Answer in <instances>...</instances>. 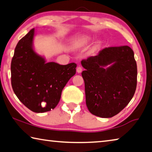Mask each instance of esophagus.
<instances>
[{
  "instance_id": "34e87169",
  "label": "esophagus",
  "mask_w": 152,
  "mask_h": 152,
  "mask_svg": "<svg viewBox=\"0 0 152 152\" xmlns=\"http://www.w3.org/2000/svg\"><path fill=\"white\" fill-rule=\"evenodd\" d=\"M76 72H78V74H80V73H81L82 72V68H81V67H80V66H78V68H76Z\"/></svg>"
}]
</instances>
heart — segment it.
I'll return each mask as SVG.
<instances>
[{"instance_id": "1", "label": "heart", "mask_w": 152, "mask_h": 152, "mask_svg": "<svg viewBox=\"0 0 152 152\" xmlns=\"http://www.w3.org/2000/svg\"><path fill=\"white\" fill-rule=\"evenodd\" d=\"M92 42V38L91 37H90L88 35H84L83 37H82L81 38L77 41L76 43H75V45L76 48H84L86 47V46L88 45L91 42ZM102 45V42L101 41H98V42L95 43V44L92 46V48H91V52L94 53L95 51H96L99 48L101 47Z\"/></svg>"}]
</instances>
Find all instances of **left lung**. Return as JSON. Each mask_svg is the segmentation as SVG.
I'll use <instances>...</instances> for the list:
<instances>
[{
	"instance_id": "left-lung-1",
	"label": "left lung",
	"mask_w": 152,
	"mask_h": 152,
	"mask_svg": "<svg viewBox=\"0 0 152 152\" xmlns=\"http://www.w3.org/2000/svg\"><path fill=\"white\" fill-rule=\"evenodd\" d=\"M82 72L86 103L92 115L110 118L132 99L137 86V64L127 45L104 48L94 57L83 60Z\"/></svg>"
}]
</instances>
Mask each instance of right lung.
Listing matches in <instances>:
<instances>
[{"label": "right lung", "instance_id": "right-lung-1", "mask_svg": "<svg viewBox=\"0 0 152 152\" xmlns=\"http://www.w3.org/2000/svg\"><path fill=\"white\" fill-rule=\"evenodd\" d=\"M35 29L19 40L11 61V84L19 101L35 113L50 111L57 106L61 91L76 74L77 65L46 62L33 48Z\"/></svg>", "mask_w": 152, "mask_h": 152}]
</instances>
